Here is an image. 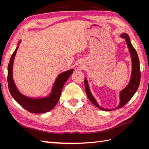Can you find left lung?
Segmentation results:
<instances>
[{
  "instance_id": "obj_1",
  "label": "left lung",
  "mask_w": 149,
  "mask_h": 149,
  "mask_svg": "<svg viewBox=\"0 0 149 149\" xmlns=\"http://www.w3.org/2000/svg\"><path fill=\"white\" fill-rule=\"evenodd\" d=\"M121 38H124L125 40L126 44L127 45V48L129 49V52L130 53V58H131L132 61V72H131V76H130V81L128 84L123 89L121 90L119 93V104L118 106L114 108V109H104L101 106L98 104L97 101L94 97L93 96V94L90 91L89 84L88 83L87 78L85 77L84 78V87L87 96L89 98L93 104L97 107L98 109H100L102 111H110L114 110L118 108H120L126 104L132 97L134 95V94L136 93L137 90L139 88V86L141 81V71H140V65H139V59L137 55V53L136 49L133 47L132 45L130 42V38L127 33H123L120 35Z\"/></svg>"
}]
</instances>
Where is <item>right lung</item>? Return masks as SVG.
<instances>
[{
	"label": "right lung",
	"instance_id": "add662e5",
	"mask_svg": "<svg viewBox=\"0 0 149 149\" xmlns=\"http://www.w3.org/2000/svg\"><path fill=\"white\" fill-rule=\"evenodd\" d=\"M20 42L21 40L19 42L17 47L12 54L8 65L7 81L8 89L13 98L26 111L31 113H45L55 107L60 99L63 88L70 75L73 73L74 70H67L58 74L55 81L53 83L51 93L49 95L42 97H30L24 95L17 89L13 79V61Z\"/></svg>",
	"mask_w": 149,
	"mask_h": 149
}]
</instances>
